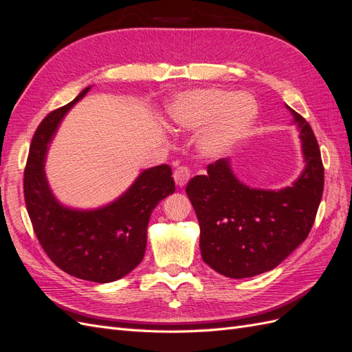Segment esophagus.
Returning <instances> with one entry per match:
<instances>
[{"mask_svg":"<svg viewBox=\"0 0 352 352\" xmlns=\"http://www.w3.org/2000/svg\"><path fill=\"white\" fill-rule=\"evenodd\" d=\"M173 177H175L176 185L180 186V188H184L188 184V180L190 177V170L186 166H180L175 170Z\"/></svg>","mask_w":352,"mask_h":352,"instance_id":"obj_1","label":"esophagus"}]
</instances>
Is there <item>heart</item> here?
<instances>
[{
  "instance_id": "1",
  "label": "heart",
  "mask_w": 352,
  "mask_h": 352,
  "mask_svg": "<svg viewBox=\"0 0 352 352\" xmlns=\"http://www.w3.org/2000/svg\"><path fill=\"white\" fill-rule=\"evenodd\" d=\"M168 120L186 132L207 126L198 142L199 151L217 157L247 136L258 117V104L251 94L220 88H199L176 95L167 105Z\"/></svg>"
}]
</instances>
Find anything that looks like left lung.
<instances>
[{
	"mask_svg": "<svg viewBox=\"0 0 352 352\" xmlns=\"http://www.w3.org/2000/svg\"><path fill=\"white\" fill-rule=\"evenodd\" d=\"M287 107V105H286ZM300 131L305 167L291 186L278 190L245 185L230 160L208 164L189 180L186 194L199 221L201 257L232 279L273 270L307 239L320 206L324 168L310 124L287 107Z\"/></svg>",
	"mask_w": 352,
	"mask_h": 352,
	"instance_id": "left-lung-1",
	"label": "left lung"
}]
</instances>
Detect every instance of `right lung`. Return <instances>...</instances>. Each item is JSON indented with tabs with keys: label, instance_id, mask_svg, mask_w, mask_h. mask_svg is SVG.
Masks as SVG:
<instances>
[{
	"label": "right lung",
	"instance_id": "1",
	"mask_svg": "<svg viewBox=\"0 0 352 352\" xmlns=\"http://www.w3.org/2000/svg\"><path fill=\"white\" fill-rule=\"evenodd\" d=\"M91 87L51 111L32 138L25 168V202L32 226L51 261L74 278L109 283L131 273L144 258L146 228L157 204L175 192L172 167L146 168L110 204L78 210L63 206L45 175L48 144L61 120Z\"/></svg>",
	"mask_w": 352,
	"mask_h": 352
}]
</instances>
